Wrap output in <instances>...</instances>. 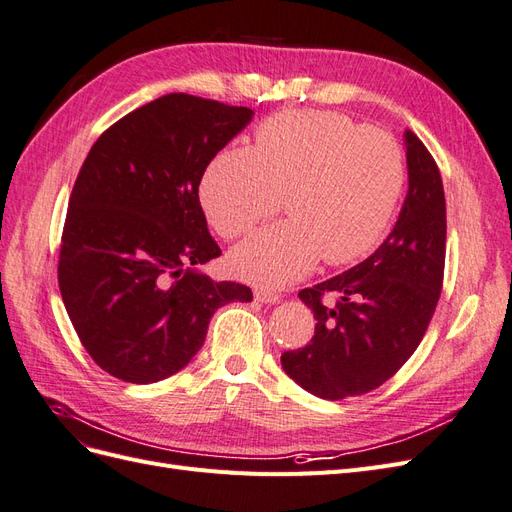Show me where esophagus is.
Listing matches in <instances>:
<instances>
[{"mask_svg": "<svg viewBox=\"0 0 512 512\" xmlns=\"http://www.w3.org/2000/svg\"><path fill=\"white\" fill-rule=\"evenodd\" d=\"M254 299L260 301V303H277L282 297L277 292L269 290V288H256L254 290Z\"/></svg>", "mask_w": 512, "mask_h": 512, "instance_id": "esophagus-1", "label": "esophagus"}]
</instances>
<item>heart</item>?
<instances>
[{"instance_id":"heart-1","label":"heart","mask_w":512,"mask_h":512,"mask_svg":"<svg viewBox=\"0 0 512 512\" xmlns=\"http://www.w3.org/2000/svg\"><path fill=\"white\" fill-rule=\"evenodd\" d=\"M406 185L395 138L337 113L297 111L267 119L254 149L228 147L211 160L200 200L226 239L250 232L280 207L288 220L235 247L230 265L258 286L301 280L322 258L348 265L389 228Z\"/></svg>"}]
</instances>
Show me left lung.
I'll use <instances>...</instances> for the list:
<instances>
[{"instance_id": "left-lung-1", "label": "left lung", "mask_w": 512, "mask_h": 512, "mask_svg": "<svg viewBox=\"0 0 512 512\" xmlns=\"http://www.w3.org/2000/svg\"><path fill=\"white\" fill-rule=\"evenodd\" d=\"M404 143L408 194L389 237L356 267L299 292L316 331L305 348L282 354V367L316 397L378 389L410 359L436 312L446 254L442 177L416 134L406 130Z\"/></svg>"}]
</instances>
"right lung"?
Instances as JSON below:
<instances>
[{
	"instance_id": "obj_1",
	"label": "right lung",
	"mask_w": 512,
	"mask_h": 512,
	"mask_svg": "<svg viewBox=\"0 0 512 512\" xmlns=\"http://www.w3.org/2000/svg\"><path fill=\"white\" fill-rule=\"evenodd\" d=\"M254 111L168 94L113 123L87 153L68 203L59 290L85 350L132 384L177 374L215 309L252 301L200 265L222 250L198 200L205 168Z\"/></svg>"
}]
</instances>
